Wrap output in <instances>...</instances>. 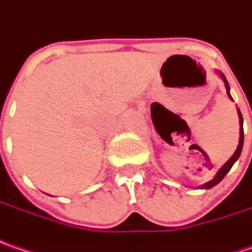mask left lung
<instances>
[{
    "label": "left lung",
    "mask_w": 252,
    "mask_h": 252,
    "mask_svg": "<svg viewBox=\"0 0 252 252\" xmlns=\"http://www.w3.org/2000/svg\"><path fill=\"white\" fill-rule=\"evenodd\" d=\"M220 76L222 77V80H223V83H225V87H226V92H227V96L232 99V96H230V92H229V84H227L226 78H225V76L222 74V73H220ZM237 113H239V120H240V139H239V146H237V149H236V152L233 153V156L227 160L222 167H220V169L215 174V176L212 178L210 182H207V184L201 185V188L203 189H211V188H214L215 185H218L225 178V175H226L227 172L230 171V168L233 167V164L236 161H237V158L240 157L241 155V150H243V143H244V131H243V116H241L240 110H237Z\"/></svg>",
    "instance_id": "obj_1"
}]
</instances>
